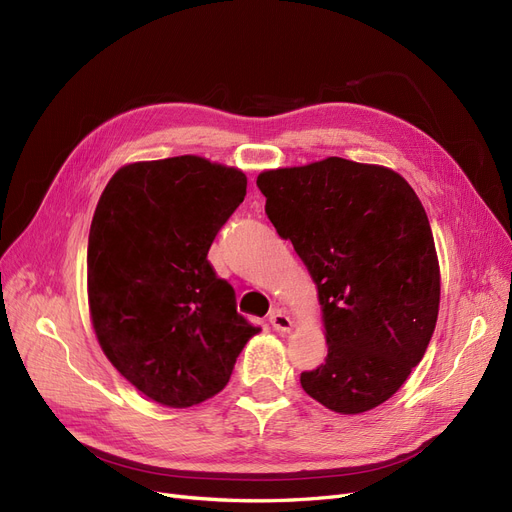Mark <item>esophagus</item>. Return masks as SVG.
<instances>
[{
	"label": "esophagus",
	"instance_id": "34e87169",
	"mask_svg": "<svg viewBox=\"0 0 512 512\" xmlns=\"http://www.w3.org/2000/svg\"><path fill=\"white\" fill-rule=\"evenodd\" d=\"M269 321H271V325L275 327V330H277V332H281V334H290V332H292V327H294V323H292L290 315L285 313L283 309H275V311L271 313Z\"/></svg>",
	"mask_w": 512,
	"mask_h": 512
}]
</instances>
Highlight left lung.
Returning a JSON list of instances; mask_svg holds the SVG:
<instances>
[{
	"mask_svg": "<svg viewBox=\"0 0 512 512\" xmlns=\"http://www.w3.org/2000/svg\"><path fill=\"white\" fill-rule=\"evenodd\" d=\"M267 216L309 269L327 357L302 372L306 395L336 414L391 399L431 342L441 273L428 216L397 172L327 157L264 170Z\"/></svg>",
	"mask_w": 512,
	"mask_h": 512,
	"instance_id": "obj_1",
	"label": "left lung"
}]
</instances>
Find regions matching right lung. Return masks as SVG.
I'll list each match as a JSON object with an SVG mask.
<instances>
[{
    "instance_id": "obj_1",
    "label": "right lung",
    "mask_w": 512,
    "mask_h": 512,
    "mask_svg": "<svg viewBox=\"0 0 512 512\" xmlns=\"http://www.w3.org/2000/svg\"><path fill=\"white\" fill-rule=\"evenodd\" d=\"M245 187L237 168L180 155L128 163L98 199L88 239L94 332L115 370L166 407L220 393L260 332L208 262Z\"/></svg>"
}]
</instances>
